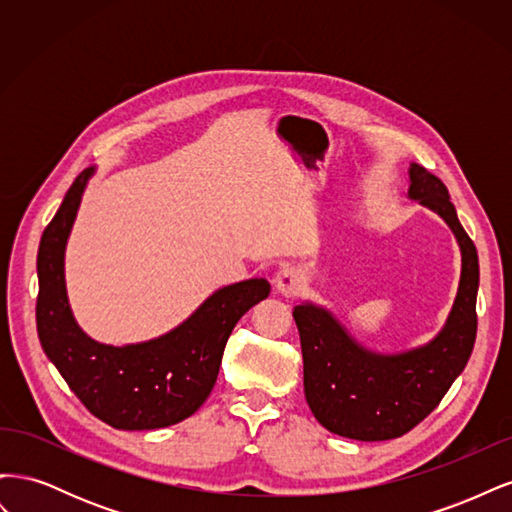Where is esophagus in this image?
<instances>
[{
  "label": "esophagus",
  "mask_w": 512,
  "mask_h": 512,
  "mask_svg": "<svg viewBox=\"0 0 512 512\" xmlns=\"http://www.w3.org/2000/svg\"><path fill=\"white\" fill-rule=\"evenodd\" d=\"M303 286H305V277L301 275L299 269L294 267H284L275 275V288L282 294H286V297H297V294L303 290Z\"/></svg>",
  "instance_id": "34e87169"
}]
</instances>
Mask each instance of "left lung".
Instances as JSON below:
<instances>
[{
    "instance_id": "obj_1",
    "label": "left lung",
    "mask_w": 512,
    "mask_h": 512,
    "mask_svg": "<svg viewBox=\"0 0 512 512\" xmlns=\"http://www.w3.org/2000/svg\"><path fill=\"white\" fill-rule=\"evenodd\" d=\"M408 175V198L438 213L461 250L457 297L442 331L425 346L382 354L356 342L329 309L305 301L292 312L301 335L307 406L324 429L361 442L404 436L436 410L468 365L476 339V247L446 185L414 162Z\"/></svg>"
}]
</instances>
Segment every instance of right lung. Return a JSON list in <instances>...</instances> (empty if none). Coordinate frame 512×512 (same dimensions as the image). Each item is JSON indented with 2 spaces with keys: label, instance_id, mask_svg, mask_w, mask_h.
<instances>
[{
  "label": "right lung",
  "instance_id": "obj_1",
  "mask_svg": "<svg viewBox=\"0 0 512 512\" xmlns=\"http://www.w3.org/2000/svg\"><path fill=\"white\" fill-rule=\"evenodd\" d=\"M96 168L74 179L38 247L36 324L42 350L72 393L100 421L143 431L175 425L205 404L228 337L247 309L269 297L262 277L215 290L179 327L149 342L111 346L91 339L74 320L64 256L76 211Z\"/></svg>",
  "mask_w": 512,
  "mask_h": 512
}]
</instances>
